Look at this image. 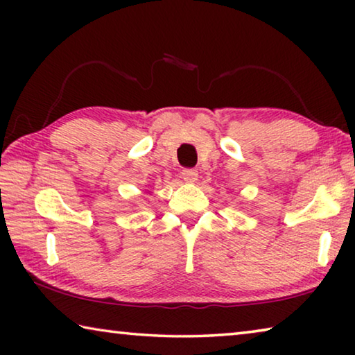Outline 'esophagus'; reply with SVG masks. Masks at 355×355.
<instances>
[{"label": "esophagus", "instance_id": "obj_1", "mask_svg": "<svg viewBox=\"0 0 355 355\" xmlns=\"http://www.w3.org/2000/svg\"><path fill=\"white\" fill-rule=\"evenodd\" d=\"M182 177L186 183H196L197 178H199V172L196 169H183Z\"/></svg>", "mask_w": 355, "mask_h": 355}]
</instances>
